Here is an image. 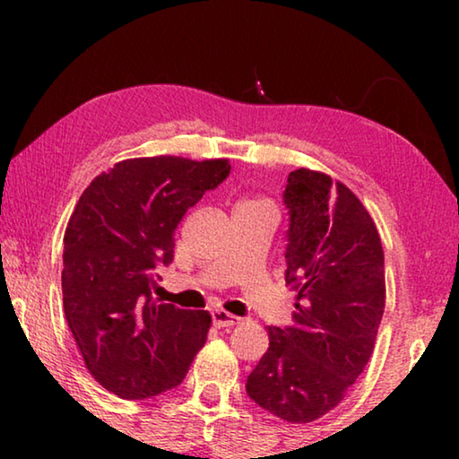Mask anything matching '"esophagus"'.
<instances>
[{
    "mask_svg": "<svg viewBox=\"0 0 459 459\" xmlns=\"http://www.w3.org/2000/svg\"><path fill=\"white\" fill-rule=\"evenodd\" d=\"M211 316H212V322L216 328H230V325L240 324V317L224 312V309H212Z\"/></svg>",
    "mask_w": 459,
    "mask_h": 459,
    "instance_id": "obj_1",
    "label": "esophagus"
}]
</instances>
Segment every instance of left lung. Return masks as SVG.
Segmentation results:
<instances>
[{
  "label": "left lung",
  "mask_w": 459,
  "mask_h": 459,
  "mask_svg": "<svg viewBox=\"0 0 459 459\" xmlns=\"http://www.w3.org/2000/svg\"><path fill=\"white\" fill-rule=\"evenodd\" d=\"M285 283L293 324L269 325L247 394L290 423H309L346 397L375 348L385 312V253L367 208L342 182L299 168L287 176Z\"/></svg>",
  "instance_id": "1"
}]
</instances>
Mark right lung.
Here are the masks:
<instances>
[{"mask_svg": "<svg viewBox=\"0 0 459 459\" xmlns=\"http://www.w3.org/2000/svg\"><path fill=\"white\" fill-rule=\"evenodd\" d=\"M229 174V160H126L76 202L62 253L66 322L91 375L121 399L178 386L204 346L211 314L158 304L155 269L172 263L182 216Z\"/></svg>", "mask_w": 459, "mask_h": 459, "instance_id": "1", "label": "right lung"}]
</instances>
